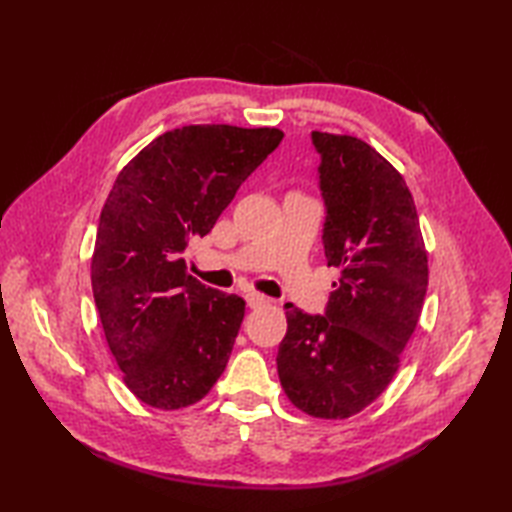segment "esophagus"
Returning a JSON list of instances; mask_svg holds the SVG:
<instances>
[{
	"instance_id": "34e87169",
	"label": "esophagus",
	"mask_w": 512,
	"mask_h": 512,
	"mask_svg": "<svg viewBox=\"0 0 512 512\" xmlns=\"http://www.w3.org/2000/svg\"><path fill=\"white\" fill-rule=\"evenodd\" d=\"M246 301H248L250 308H262V306H268L270 299L264 297V295H259V292H248Z\"/></svg>"
}]
</instances>
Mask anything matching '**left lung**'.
Wrapping results in <instances>:
<instances>
[{"mask_svg": "<svg viewBox=\"0 0 512 512\" xmlns=\"http://www.w3.org/2000/svg\"><path fill=\"white\" fill-rule=\"evenodd\" d=\"M321 154L323 248L341 270L325 314L286 303L281 387L312 418L343 420L383 394L416 330L429 264L411 191L361 138L312 132Z\"/></svg>", "mask_w": 512, "mask_h": 512, "instance_id": "1", "label": "left lung"}]
</instances>
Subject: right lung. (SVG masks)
I'll list each match as a JSON object with an SVG mask.
<instances>
[{
    "instance_id": "right-lung-1",
    "label": "right lung",
    "mask_w": 512,
    "mask_h": 512,
    "mask_svg": "<svg viewBox=\"0 0 512 512\" xmlns=\"http://www.w3.org/2000/svg\"><path fill=\"white\" fill-rule=\"evenodd\" d=\"M281 138L275 127L187 125L118 173L96 231L92 290L125 385L145 405L189 407L222 376L246 301L200 284L182 255Z\"/></svg>"
}]
</instances>
